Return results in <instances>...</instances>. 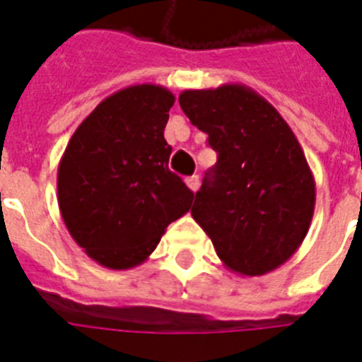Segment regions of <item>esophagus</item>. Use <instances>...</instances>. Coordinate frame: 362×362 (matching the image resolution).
<instances>
[{
  "instance_id": "1",
  "label": "esophagus",
  "mask_w": 362,
  "mask_h": 362,
  "mask_svg": "<svg viewBox=\"0 0 362 362\" xmlns=\"http://www.w3.org/2000/svg\"><path fill=\"white\" fill-rule=\"evenodd\" d=\"M186 186H188L192 192H197V188H199V176H197V174L188 176V178H186Z\"/></svg>"
}]
</instances>
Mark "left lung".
<instances>
[{
  "label": "left lung",
  "mask_w": 362,
  "mask_h": 362,
  "mask_svg": "<svg viewBox=\"0 0 362 362\" xmlns=\"http://www.w3.org/2000/svg\"><path fill=\"white\" fill-rule=\"evenodd\" d=\"M180 107L218 153L192 207L226 269L263 276L296 253L315 213V176L296 134L243 84L184 90Z\"/></svg>",
  "instance_id": "1"
}]
</instances>
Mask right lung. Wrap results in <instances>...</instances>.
<instances>
[{
    "label": "right lung",
    "instance_id": "1",
    "mask_svg": "<svg viewBox=\"0 0 362 362\" xmlns=\"http://www.w3.org/2000/svg\"><path fill=\"white\" fill-rule=\"evenodd\" d=\"M174 93L136 84L111 93L74 130L57 168V202L72 240L105 269L151 255L194 192L168 170L165 140Z\"/></svg>",
    "mask_w": 362,
    "mask_h": 362
}]
</instances>
